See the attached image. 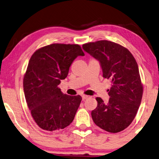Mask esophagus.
<instances>
[{
	"mask_svg": "<svg viewBox=\"0 0 159 159\" xmlns=\"http://www.w3.org/2000/svg\"><path fill=\"white\" fill-rule=\"evenodd\" d=\"M88 97H89L88 96V95H83V96H82V99H83V100H85V99H87Z\"/></svg>",
	"mask_w": 159,
	"mask_h": 159,
	"instance_id": "obj_1",
	"label": "esophagus"
}]
</instances>
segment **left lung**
Masks as SVG:
<instances>
[{
	"mask_svg": "<svg viewBox=\"0 0 159 159\" xmlns=\"http://www.w3.org/2000/svg\"><path fill=\"white\" fill-rule=\"evenodd\" d=\"M83 48L99 60L103 76L112 83L107 103L96 98L97 106L92 111V120L106 131H122L134 120L143 97V85L136 60L127 48L108 40L85 43Z\"/></svg>",
	"mask_w": 159,
	"mask_h": 159,
	"instance_id": "8db88e82",
	"label": "left lung"
}]
</instances>
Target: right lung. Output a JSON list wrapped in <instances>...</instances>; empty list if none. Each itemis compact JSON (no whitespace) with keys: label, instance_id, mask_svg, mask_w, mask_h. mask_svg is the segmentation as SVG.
<instances>
[{"label":"right lung","instance_id":"add662e5","mask_svg":"<svg viewBox=\"0 0 159 159\" xmlns=\"http://www.w3.org/2000/svg\"><path fill=\"white\" fill-rule=\"evenodd\" d=\"M84 55L80 45L70 44L47 45L32 55L23 84L32 117L41 129H63L74 120L82 97L63 94L58 85L74 59Z\"/></svg>","mask_w":159,"mask_h":159}]
</instances>
